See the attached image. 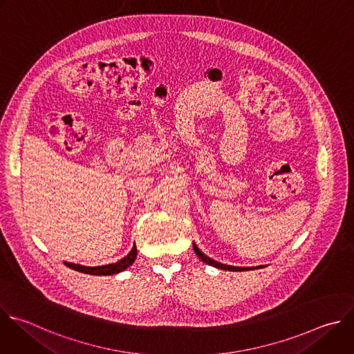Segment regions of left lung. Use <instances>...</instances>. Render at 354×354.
Returning a JSON list of instances; mask_svg holds the SVG:
<instances>
[{
  "label": "left lung",
  "mask_w": 354,
  "mask_h": 354,
  "mask_svg": "<svg viewBox=\"0 0 354 354\" xmlns=\"http://www.w3.org/2000/svg\"><path fill=\"white\" fill-rule=\"evenodd\" d=\"M193 250H194L196 256H197L203 263H205V264H208V266H212V267H215V268H219V270H225V271H249V270H252V268H249V267H233V266L221 264V263H218V261L209 259L208 256H205V254L197 248L196 243H193ZM260 267H261V266H260ZM253 270H254V268H253Z\"/></svg>",
  "instance_id": "8db88e82"
}]
</instances>
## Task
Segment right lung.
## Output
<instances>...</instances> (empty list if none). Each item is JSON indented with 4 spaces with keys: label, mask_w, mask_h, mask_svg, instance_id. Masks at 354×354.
Returning <instances> with one entry per match:
<instances>
[{
    "label": "right lung",
    "mask_w": 354,
    "mask_h": 354,
    "mask_svg": "<svg viewBox=\"0 0 354 354\" xmlns=\"http://www.w3.org/2000/svg\"><path fill=\"white\" fill-rule=\"evenodd\" d=\"M136 256H138V249H136V245H133L131 253L127 257H124L122 260L116 261L113 264L101 266V267H84V266H79V264H73V263H65V266L75 271H79L83 274H90V275H113L118 272H122L128 267H131L135 263Z\"/></svg>",
    "instance_id": "1"
}]
</instances>
